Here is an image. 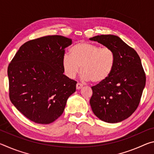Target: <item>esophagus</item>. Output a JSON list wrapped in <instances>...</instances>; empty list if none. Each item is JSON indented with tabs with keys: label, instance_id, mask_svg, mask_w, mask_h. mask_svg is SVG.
<instances>
[{
	"label": "esophagus",
	"instance_id": "1",
	"mask_svg": "<svg viewBox=\"0 0 154 154\" xmlns=\"http://www.w3.org/2000/svg\"><path fill=\"white\" fill-rule=\"evenodd\" d=\"M82 87H83V85L82 84V83H77V85H76V88H77V90H80V89H82Z\"/></svg>",
	"mask_w": 154,
	"mask_h": 154
}]
</instances>
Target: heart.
I'll return each mask as SVG.
<instances>
[{"mask_svg": "<svg viewBox=\"0 0 154 154\" xmlns=\"http://www.w3.org/2000/svg\"><path fill=\"white\" fill-rule=\"evenodd\" d=\"M116 64V55L111 48L96 44L78 42L70 49V55L62 57V65L66 76L73 79L81 69L82 77L99 84L110 77Z\"/></svg>", "mask_w": 154, "mask_h": 154, "instance_id": "b5f03b06", "label": "heart"}]
</instances>
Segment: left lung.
Here are the masks:
<instances>
[{"label": "left lung", "mask_w": 154, "mask_h": 154, "mask_svg": "<svg viewBox=\"0 0 154 154\" xmlns=\"http://www.w3.org/2000/svg\"><path fill=\"white\" fill-rule=\"evenodd\" d=\"M90 40L111 48L116 55V64L110 77L92 87L90 106L102 121L120 122L136 111L145 88L146 77L140 57L118 36L98 35Z\"/></svg>", "instance_id": "left-lung-1"}]
</instances>
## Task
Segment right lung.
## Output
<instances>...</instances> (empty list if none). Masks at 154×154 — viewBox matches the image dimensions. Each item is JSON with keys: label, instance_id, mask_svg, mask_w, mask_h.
<instances>
[{"label": "right lung", "instance_id": "add662e5", "mask_svg": "<svg viewBox=\"0 0 154 154\" xmlns=\"http://www.w3.org/2000/svg\"><path fill=\"white\" fill-rule=\"evenodd\" d=\"M72 40L60 35L30 40L20 47L7 70L9 98L36 124H48L61 116L77 82L64 75V49Z\"/></svg>", "mask_w": 154, "mask_h": 154}]
</instances>
